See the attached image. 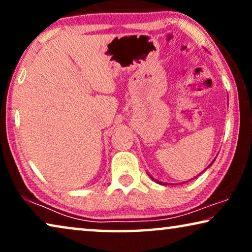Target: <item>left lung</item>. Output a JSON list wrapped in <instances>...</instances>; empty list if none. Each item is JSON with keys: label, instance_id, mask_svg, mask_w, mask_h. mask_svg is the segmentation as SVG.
<instances>
[{"label": "left lung", "instance_id": "obj_1", "mask_svg": "<svg viewBox=\"0 0 252 252\" xmlns=\"http://www.w3.org/2000/svg\"><path fill=\"white\" fill-rule=\"evenodd\" d=\"M210 165H211V164H210ZM154 180H155V179H154ZM155 181H156V180H155ZM161 185H163V184H161Z\"/></svg>", "mask_w": 252, "mask_h": 252}]
</instances>
